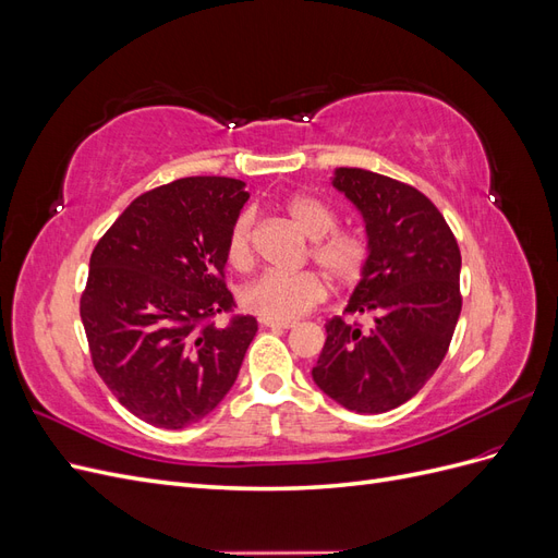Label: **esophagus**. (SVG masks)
I'll use <instances>...</instances> for the list:
<instances>
[{"label":"esophagus","instance_id":"obj_1","mask_svg":"<svg viewBox=\"0 0 558 558\" xmlns=\"http://www.w3.org/2000/svg\"><path fill=\"white\" fill-rule=\"evenodd\" d=\"M260 324H263L265 328H272V330H279V328L289 330V328H293V326H295V320H272V318H263Z\"/></svg>","mask_w":558,"mask_h":558}]
</instances>
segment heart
I'll use <instances>...</instances> for the list:
<instances>
[{"mask_svg": "<svg viewBox=\"0 0 558 558\" xmlns=\"http://www.w3.org/2000/svg\"><path fill=\"white\" fill-rule=\"evenodd\" d=\"M291 221L314 240L310 258L332 283H356L369 263V242L361 230L337 228V214L314 195H293L283 205ZM226 258L238 272H246L256 260L253 251V214L242 211L230 226ZM326 298V281L316 272H265L246 283L240 300L251 314L293 320Z\"/></svg>", "mask_w": 558, "mask_h": 558, "instance_id": "b5f03b06", "label": "heart"}]
</instances>
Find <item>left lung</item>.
<instances>
[{
	"label": "left lung",
	"mask_w": 558,
	"mask_h": 558,
	"mask_svg": "<svg viewBox=\"0 0 558 558\" xmlns=\"http://www.w3.org/2000/svg\"><path fill=\"white\" fill-rule=\"evenodd\" d=\"M332 185L359 207L369 263L344 316L326 326L312 369L342 408L381 414L416 396L440 367L461 314V251L433 202L414 185L340 167ZM359 315L374 324L363 329Z\"/></svg>",
	"instance_id": "obj_1"
}]
</instances>
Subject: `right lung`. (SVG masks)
Returning a JSON list of instances; mask_svg holds the SVG:
<instances>
[{
    "mask_svg": "<svg viewBox=\"0 0 558 558\" xmlns=\"http://www.w3.org/2000/svg\"><path fill=\"white\" fill-rule=\"evenodd\" d=\"M185 177L140 195L90 256L81 320L97 375L128 412L179 430L226 398L258 330L234 314L226 240L248 193ZM230 313L218 327L213 316Z\"/></svg>",
    "mask_w": 558,
    "mask_h": 558,
    "instance_id": "1",
    "label": "right lung"
}]
</instances>
